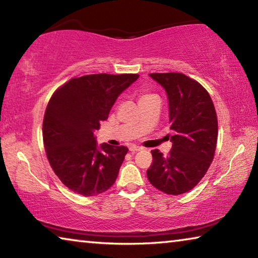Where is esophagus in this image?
Here are the masks:
<instances>
[{"mask_svg": "<svg viewBox=\"0 0 258 258\" xmlns=\"http://www.w3.org/2000/svg\"><path fill=\"white\" fill-rule=\"evenodd\" d=\"M141 149H142V148L139 147V146H134V145L130 146V151L131 152H137V151H140Z\"/></svg>", "mask_w": 258, "mask_h": 258, "instance_id": "obj_1", "label": "esophagus"}]
</instances>
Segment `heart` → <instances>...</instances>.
I'll return each mask as SVG.
<instances>
[{
	"label": "heart",
	"mask_w": 258,
	"mask_h": 258,
	"mask_svg": "<svg viewBox=\"0 0 258 258\" xmlns=\"http://www.w3.org/2000/svg\"><path fill=\"white\" fill-rule=\"evenodd\" d=\"M151 97H155V95H152V94H142L141 97H140V100H145V99L151 98Z\"/></svg>",
	"instance_id": "heart-1"
}]
</instances>
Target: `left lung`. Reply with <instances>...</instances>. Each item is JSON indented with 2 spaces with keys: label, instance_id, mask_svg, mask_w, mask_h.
<instances>
[{
  "label": "left lung",
  "instance_id": "obj_1",
  "mask_svg": "<svg viewBox=\"0 0 258 258\" xmlns=\"http://www.w3.org/2000/svg\"><path fill=\"white\" fill-rule=\"evenodd\" d=\"M165 90L168 100L173 143L167 156L151 151L148 180L167 195H182L198 184L211 166L216 149L217 118L206 90L181 73L149 74Z\"/></svg>",
  "mask_w": 258,
  "mask_h": 258
}]
</instances>
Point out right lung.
<instances>
[{
  "label": "right lung",
  "mask_w": 258,
  "mask_h": 258,
  "mask_svg": "<svg viewBox=\"0 0 258 258\" xmlns=\"http://www.w3.org/2000/svg\"><path fill=\"white\" fill-rule=\"evenodd\" d=\"M138 78V74L85 75L52 95L43 120V141L52 169L72 191L91 197L115 183L128 149L99 146L94 132Z\"/></svg>",
  "instance_id": "right-lung-1"
}]
</instances>
